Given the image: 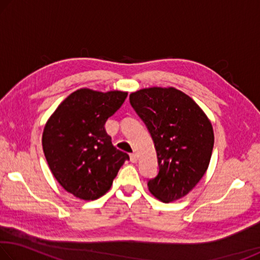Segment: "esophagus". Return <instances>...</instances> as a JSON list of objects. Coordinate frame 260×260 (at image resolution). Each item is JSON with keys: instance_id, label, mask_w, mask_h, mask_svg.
<instances>
[{"instance_id": "esophagus-1", "label": "esophagus", "mask_w": 260, "mask_h": 260, "mask_svg": "<svg viewBox=\"0 0 260 260\" xmlns=\"http://www.w3.org/2000/svg\"><path fill=\"white\" fill-rule=\"evenodd\" d=\"M129 158H131V161H132V162H136V161H138V155H136V153H131Z\"/></svg>"}]
</instances>
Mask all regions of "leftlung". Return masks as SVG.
Returning a JSON list of instances; mask_svg holds the SVG:
<instances>
[{
	"label": "left lung",
	"instance_id": "obj_1",
	"mask_svg": "<svg viewBox=\"0 0 260 260\" xmlns=\"http://www.w3.org/2000/svg\"><path fill=\"white\" fill-rule=\"evenodd\" d=\"M129 102L155 143L159 171L148 181L164 203L182 199L208 170L214 143L212 124L199 104L173 87H151L129 95Z\"/></svg>",
	"mask_w": 260,
	"mask_h": 260
}]
</instances>
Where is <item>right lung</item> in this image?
I'll list each match as a JSON object with an SVG mask.
<instances>
[{
    "label": "right lung",
    "mask_w": 260,
    "mask_h": 260,
    "mask_svg": "<svg viewBox=\"0 0 260 260\" xmlns=\"http://www.w3.org/2000/svg\"><path fill=\"white\" fill-rule=\"evenodd\" d=\"M126 98V91L81 88L69 95L46 122L42 148L48 165L60 186L78 199L103 196L129 159L113 147L104 127Z\"/></svg>",
    "instance_id": "add662e5"
}]
</instances>
